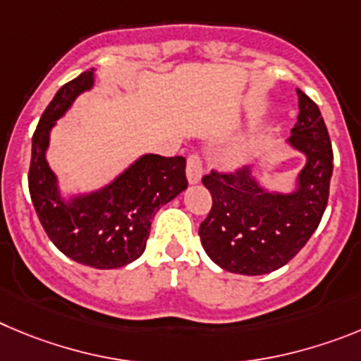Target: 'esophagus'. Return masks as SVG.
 <instances>
[{"instance_id":"obj_1","label":"esophagus","mask_w":361,"mask_h":361,"mask_svg":"<svg viewBox=\"0 0 361 361\" xmlns=\"http://www.w3.org/2000/svg\"><path fill=\"white\" fill-rule=\"evenodd\" d=\"M201 174H203V164H201L200 154H190L187 160V178L188 183H200Z\"/></svg>"}]
</instances>
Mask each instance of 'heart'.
<instances>
[{
    "label": "heart",
    "mask_w": 361,
    "mask_h": 361,
    "mask_svg": "<svg viewBox=\"0 0 361 361\" xmlns=\"http://www.w3.org/2000/svg\"><path fill=\"white\" fill-rule=\"evenodd\" d=\"M252 151V145H246L245 149H241V151H237L235 154L232 157V164H239V161H243L246 158V154Z\"/></svg>",
    "instance_id": "heart-1"
}]
</instances>
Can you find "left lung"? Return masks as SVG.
Here are the masks:
<instances>
[{
  "mask_svg": "<svg viewBox=\"0 0 361 361\" xmlns=\"http://www.w3.org/2000/svg\"><path fill=\"white\" fill-rule=\"evenodd\" d=\"M297 95V124L288 144L306 157V165L295 190H266L250 167L203 176L212 209L200 225L201 245L230 274L264 275L288 264L310 241L327 207L333 174L329 133L317 104L300 90Z\"/></svg>",
  "mask_w": 361,
  "mask_h": 361,
  "instance_id": "8db88e82",
  "label": "left lung"
}]
</instances>
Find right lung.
Returning <instances> with one entry per match:
<instances>
[{"label": "right lung", "mask_w": 361, "mask_h": 361, "mask_svg": "<svg viewBox=\"0 0 361 361\" xmlns=\"http://www.w3.org/2000/svg\"><path fill=\"white\" fill-rule=\"evenodd\" d=\"M93 84L92 68L64 84L44 109L32 136L28 188L44 232L66 257L92 268L113 269L144 253L152 217L187 188V161L183 157L144 154L106 187L64 200L47 161L50 131Z\"/></svg>", "instance_id": "obj_1"}]
</instances>
